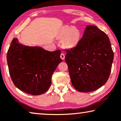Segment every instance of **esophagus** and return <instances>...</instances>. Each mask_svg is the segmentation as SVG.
I'll list each match as a JSON object with an SVG mask.
<instances>
[{"label":"esophagus","mask_w":121,"mask_h":121,"mask_svg":"<svg viewBox=\"0 0 121 121\" xmlns=\"http://www.w3.org/2000/svg\"><path fill=\"white\" fill-rule=\"evenodd\" d=\"M60 57V58L62 59V60H64L65 58V55L64 53H61Z\"/></svg>","instance_id":"34e87169"}]
</instances>
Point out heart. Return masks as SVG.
Here are the masks:
<instances>
[{
	"label": "heart",
	"mask_w": 121,
	"mask_h": 121,
	"mask_svg": "<svg viewBox=\"0 0 121 121\" xmlns=\"http://www.w3.org/2000/svg\"><path fill=\"white\" fill-rule=\"evenodd\" d=\"M58 38L63 39V44L65 48H73L76 46L80 41L81 34L76 28L64 27L58 34Z\"/></svg>",
	"instance_id": "heart-1"
}]
</instances>
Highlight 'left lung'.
<instances>
[{
  "label": "left lung",
  "mask_w": 121,
  "mask_h": 121,
  "mask_svg": "<svg viewBox=\"0 0 121 121\" xmlns=\"http://www.w3.org/2000/svg\"><path fill=\"white\" fill-rule=\"evenodd\" d=\"M65 51L71 82L77 91L92 92L108 81L113 52L104 31L95 26H87L78 45Z\"/></svg>",
  "instance_id": "obj_1"
}]
</instances>
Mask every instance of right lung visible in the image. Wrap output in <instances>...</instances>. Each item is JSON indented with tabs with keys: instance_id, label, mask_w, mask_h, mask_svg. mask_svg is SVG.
Here are the masks:
<instances>
[{
	"instance_id": "obj_1",
	"label": "right lung",
	"mask_w": 121,
	"mask_h": 121,
	"mask_svg": "<svg viewBox=\"0 0 121 121\" xmlns=\"http://www.w3.org/2000/svg\"><path fill=\"white\" fill-rule=\"evenodd\" d=\"M60 50L50 52L41 47L11 42L8 53L9 71L13 83L19 90L31 95L44 93L50 88L52 73L62 59Z\"/></svg>"
}]
</instances>
